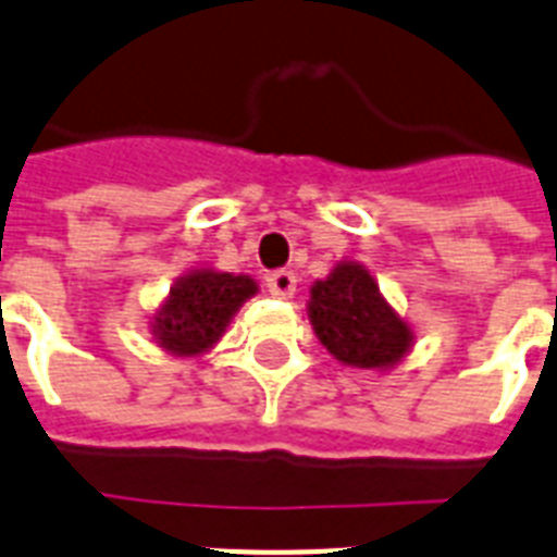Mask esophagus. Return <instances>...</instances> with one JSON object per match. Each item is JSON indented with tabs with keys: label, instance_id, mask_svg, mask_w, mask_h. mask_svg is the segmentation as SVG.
Segmentation results:
<instances>
[{
	"label": "esophagus",
	"instance_id": "1",
	"mask_svg": "<svg viewBox=\"0 0 557 557\" xmlns=\"http://www.w3.org/2000/svg\"><path fill=\"white\" fill-rule=\"evenodd\" d=\"M265 288H269L274 297H292L294 288H297V277H294V271L288 269L271 271L269 277H265Z\"/></svg>",
	"mask_w": 557,
	"mask_h": 557
}]
</instances>
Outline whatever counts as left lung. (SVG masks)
<instances>
[{
    "mask_svg": "<svg viewBox=\"0 0 557 557\" xmlns=\"http://www.w3.org/2000/svg\"><path fill=\"white\" fill-rule=\"evenodd\" d=\"M309 318L325 349L360 369L397 363L411 343L409 325L388 309L372 274L357 263H341L332 277L311 286Z\"/></svg>",
    "mask_w": 557,
    "mask_h": 557,
    "instance_id": "left-lung-1",
    "label": "left lung"
}]
</instances>
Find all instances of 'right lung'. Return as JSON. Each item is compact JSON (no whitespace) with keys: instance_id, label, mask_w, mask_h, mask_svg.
Here are the masks:
<instances>
[{"instance_id":"obj_1","label":"right lung","mask_w":557,"mask_h":557,"mask_svg":"<svg viewBox=\"0 0 557 557\" xmlns=\"http://www.w3.org/2000/svg\"><path fill=\"white\" fill-rule=\"evenodd\" d=\"M257 292L255 280L197 271L171 288L169 302L162 306L153 323V334L162 349L176 355H200L225 332L234 311Z\"/></svg>"}]
</instances>
